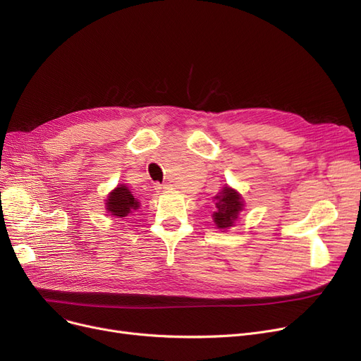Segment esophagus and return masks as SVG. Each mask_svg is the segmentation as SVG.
Segmentation results:
<instances>
[{"label":"esophagus","instance_id":"esophagus-1","mask_svg":"<svg viewBox=\"0 0 361 361\" xmlns=\"http://www.w3.org/2000/svg\"><path fill=\"white\" fill-rule=\"evenodd\" d=\"M168 187V184H154V190H165Z\"/></svg>","mask_w":361,"mask_h":361}]
</instances>
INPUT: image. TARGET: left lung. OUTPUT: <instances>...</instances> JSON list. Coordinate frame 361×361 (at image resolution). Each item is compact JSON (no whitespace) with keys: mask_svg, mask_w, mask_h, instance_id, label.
<instances>
[{"mask_svg":"<svg viewBox=\"0 0 361 361\" xmlns=\"http://www.w3.org/2000/svg\"><path fill=\"white\" fill-rule=\"evenodd\" d=\"M214 202L215 211L212 214V219L216 228L227 230L236 224L240 212L245 208V200L242 195L226 184L221 192L214 196Z\"/></svg>","mask_w":361,"mask_h":361,"instance_id":"1","label":"left lung"}]
</instances>
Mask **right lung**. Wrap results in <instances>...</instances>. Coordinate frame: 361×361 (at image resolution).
Listing matches in <instances>:
<instances>
[{
	"mask_svg": "<svg viewBox=\"0 0 361 361\" xmlns=\"http://www.w3.org/2000/svg\"><path fill=\"white\" fill-rule=\"evenodd\" d=\"M104 205L107 214H111L112 216L116 218H123L135 212L140 208V202L133 196L127 185L119 184L107 195Z\"/></svg>",
	"mask_w": 361,
	"mask_h": 361,
	"instance_id": "obj_1",
	"label": "right lung"
}]
</instances>
